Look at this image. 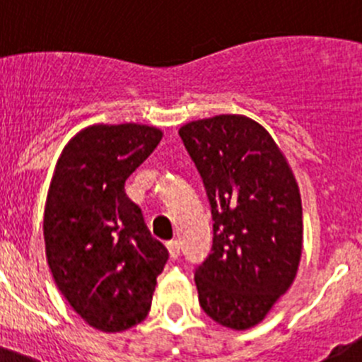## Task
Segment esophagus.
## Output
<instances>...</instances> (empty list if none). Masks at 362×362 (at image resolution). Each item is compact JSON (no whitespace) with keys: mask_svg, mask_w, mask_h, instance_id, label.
Returning a JSON list of instances; mask_svg holds the SVG:
<instances>
[{"mask_svg":"<svg viewBox=\"0 0 362 362\" xmlns=\"http://www.w3.org/2000/svg\"><path fill=\"white\" fill-rule=\"evenodd\" d=\"M166 247H168V252H170L171 259H177L178 255H180V243H178L177 240H171V242H168Z\"/></svg>","mask_w":362,"mask_h":362,"instance_id":"obj_1","label":"esophagus"}]
</instances>
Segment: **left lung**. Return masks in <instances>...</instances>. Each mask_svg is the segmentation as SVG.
Instances as JSON below:
<instances>
[{
	"instance_id": "obj_1",
	"label": "left lung",
	"mask_w": 362,
	"mask_h": 362,
	"mask_svg": "<svg viewBox=\"0 0 362 362\" xmlns=\"http://www.w3.org/2000/svg\"><path fill=\"white\" fill-rule=\"evenodd\" d=\"M211 206L214 238L194 269L199 305L215 322L249 329L287 293L303 245V208L289 164L268 131L217 115L178 131Z\"/></svg>"
}]
</instances>
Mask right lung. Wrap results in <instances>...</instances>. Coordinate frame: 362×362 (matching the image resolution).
<instances>
[{"mask_svg":"<svg viewBox=\"0 0 362 362\" xmlns=\"http://www.w3.org/2000/svg\"><path fill=\"white\" fill-rule=\"evenodd\" d=\"M163 138L140 124L86 127L57 160L43 218L49 268L89 326L119 333L147 317L166 247L124 191Z\"/></svg>","mask_w":362,"mask_h":362,"instance_id":"1","label":"right lung"}]
</instances>
